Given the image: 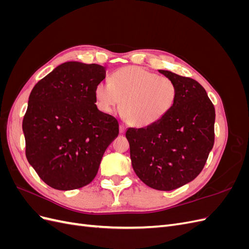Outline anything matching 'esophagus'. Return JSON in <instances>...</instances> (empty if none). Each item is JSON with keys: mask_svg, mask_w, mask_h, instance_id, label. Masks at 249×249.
<instances>
[{"mask_svg": "<svg viewBox=\"0 0 249 249\" xmlns=\"http://www.w3.org/2000/svg\"><path fill=\"white\" fill-rule=\"evenodd\" d=\"M125 131V126L124 124H119V133L124 134Z\"/></svg>", "mask_w": 249, "mask_h": 249, "instance_id": "1", "label": "esophagus"}]
</instances>
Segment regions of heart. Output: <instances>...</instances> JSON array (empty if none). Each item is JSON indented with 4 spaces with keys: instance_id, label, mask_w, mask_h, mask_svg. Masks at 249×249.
<instances>
[{
    "instance_id": "b5f03b06",
    "label": "heart",
    "mask_w": 249,
    "mask_h": 249,
    "mask_svg": "<svg viewBox=\"0 0 249 249\" xmlns=\"http://www.w3.org/2000/svg\"><path fill=\"white\" fill-rule=\"evenodd\" d=\"M178 86L167 77L138 66L122 67L112 73L109 83L94 87L97 108L112 113L122 101V114L132 125L149 126L166 116L178 99Z\"/></svg>"
}]
</instances>
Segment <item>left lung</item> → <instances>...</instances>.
<instances>
[{
    "instance_id": "8db88e82",
    "label": "left lung",
    "mask_w": 249,
    "mask_h": 249,
    "mask_svg": "<svg viewBox=\"0 0 249 249\" xmlns=\"http://www.w3.org/2000/svg\"><path fill=\"white\" fill-rule=\"evenodd\" d=\"M159 72L178 86L177 103L168 114L145 127H129L133 169L143 183L170 191L196 178L214 145L215 108L197 81L169 71Z\"/></svg>"
}]
</instances>
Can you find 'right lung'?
I'll use <instances>...</instances> for the list:
<instances>
[{"instance_id":"right-lung-1","label":"right lung","mask_w":249,"mask_h":249,"mask_svg":"<svg viewBox=\"0 0 249 249\" xmlns=\"http://www.w3.org/2000/svg\"><path fill=\"white\" fill-rule=\"evenodd\" d=\"M106 77L99 64H60L32 89L22 120L26 157L57 190H73L95 178L105 150L118 136L116 118L97 109L94 87Z\"/></svg>"}]
</instances>
